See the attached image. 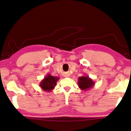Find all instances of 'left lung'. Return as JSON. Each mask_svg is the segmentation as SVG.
<instances>
[{
    "label": "left lung",
    "instance_id": "obj_1",
    "mask_svg": "<svg viewBox=\"0 0 131 131\" xmlns=\"http://www.w3.org/2000/svg\"><path fill=\"white\" fill-rule=\"evenodd\" d=\"M79 88L81 90L86 91L94 86V82L92 79L87 75L79 77L77 82Z\"/></svg>",
    "mask_w": 131,
    "mask_h": 131
}]
</instances>
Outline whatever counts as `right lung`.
I'll use <instances>...</instances> for the list:
<instances>
[{"instance_id": "1", "label": "right lung", "mask_w": 131, "mask_h": 131, "mask_svg": "<svg viewBox=\"0 0 131 131\" xmlns=\"http://www.w3.org/2000/svg\"><path fill=\"white\" fill-rule=\"evenodd\" d=\"M59 79L58 77L52 76L50 74H47L39 83V86L45 92H50L56 86L57 82Z\"/></svg>"}]
</instances>
